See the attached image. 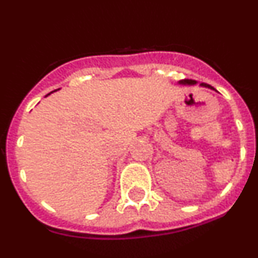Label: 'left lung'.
<instances>
[{
	"label": "left lung",
	"instance_id": "obj_1",
	"mask_svg": "<svg viewBox=\"0 0 258 258\" xmlns=\"http://www.w3.org/2000/svg\"><path fill=\"white\" fill-rule=\"evenodd\" d=\"M179 83H182V85H196V81H192V80H182V81H179ZM201 86H204V87L212 88L210 85H207V83H201Z\"/></svg>",
	"mask_w": 258,
	"mask_h": 258
}]
</instances>
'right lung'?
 Wrapping results in <instances>:
<instances>
[{
  "instance_id": "1",
  "label": "right lung",
  "mask_w": 258,
  "mask_h": 258,
  "mask_svg": "<svg viewBox=\"0 0 258 258\" xmlns=\"http://www.w3.org/2000/svg\"><path fill=\"white\" fill-rule=\"evenodd\" d=\"M48 95H49V93H48ZM48 95H47V96H48Z\"/></svg>"
}]
</instances>
